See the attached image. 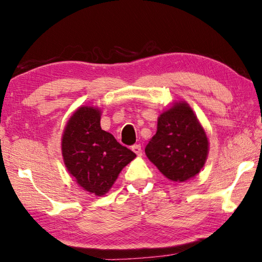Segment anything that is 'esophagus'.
Wrapping results in <instances>:
<instances>
[{
    "label": "esophagus",
    "instance_id": "esophagus-1",
    "mask_svg": "<svg viewBox=\"0 0 262 262\" xmlns=\"http://www.w3.org/2000/svg\"><path fill=\"white\" fill-rule=\"evenodd\" d=\"M132 150L134 151L138 156L142 155V148H141V144H134V146L132 147Z\"/></svg>",
    "mask_w": 262,
    "mask_h": 262
}]
</instances>
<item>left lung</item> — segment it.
Masks as SVG:
<instances>
[{
    "mask_svg": "<svg viewBox=\"0 0 262 262\" xmlns=\"http://www.w3.org/2000/svg\"><path fill=\"white\" fill-rule=\"evenodd\" d=\"M209 141L197 116L185 101L176 102L157 120V132L146 155L172 182H185L204 167Z\"/></svg>",
    "mask_w": 262,
    "mask_h": 262,
    "instance_id": "obj_1",
    "label": "left lung"
}]
</instances>
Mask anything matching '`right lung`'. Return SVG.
<instances>
[{
    "instance_id": "add662e5",
    "label": "right lung",
    "mask_w": 262,
    "mask_h": 262,
    "mask_svg": "<svg viewBox=\"0 0 262 262\" xmlns=\"http://www.w3.org/2000/svg\"><path fill=\"white\" fill-rule=\"evenodd\" d=\"M100 110L82 106L74 112L61 139L65 167L82 189L103 196L136 155L101 129Z\"/></svg>"
}]
</instances>
